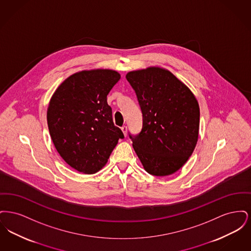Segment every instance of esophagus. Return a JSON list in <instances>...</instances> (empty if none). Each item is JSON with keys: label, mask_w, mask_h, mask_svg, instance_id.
<instances>
[{"label": "esophagus", "mask_w": 251, "mask_h": 251, "mask_svg": "<svg viewBox=\"0 0 251 251\" xmlns=\"http://www.w3.org/2000/svg\"><path fill=\"white\" fill-rule=\"evenodd\" d=\"M121 131L123 132V134H124V136H127V126H122L121 127Z\"/></svg>", "instance_id": "obj_1"}]
</instances>
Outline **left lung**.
Instances as JSON below:
<instances>
[{
	"label": "left lung",
	"mask_w": 251,
	"mask_h": 251,
	"mask_svg": "<svg viewBox=\"0 0 251 251\" xmlns=\"http://www.w3.org/2000/svg\"><path fill=\"white\" fill-rule=\"evenodd\" d=\"M143 114V128L130 137L144 169L164 177L177 172L199 139L200 105L189 87L165 68L152 66L126 74Z\"/></svg>",
	"instance_id": "1"
}]
</instances>
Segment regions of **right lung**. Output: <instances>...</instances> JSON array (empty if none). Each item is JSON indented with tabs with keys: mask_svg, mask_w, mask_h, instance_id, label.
Returning <instances> with one entry per match:
<instances>
[{
	"mask_svg": "<svg viewBox=\"0 0 251 251\" xmlns=\"http://www.w3.org/2000/svg\"><path fill=\"white\" fill-rule=\"evenodd\" d=\"M120 77L109 69L75 72L49 101L47 122L52 143L62 159L81 173L100 170L124 137L114 125L107 103V95Z\"/></svg>",
	"mask_w": 251,
	"mask_h": 251,
	"instance_id": "right-lung-1",
	"label": "right lung"
}]
</instances>
